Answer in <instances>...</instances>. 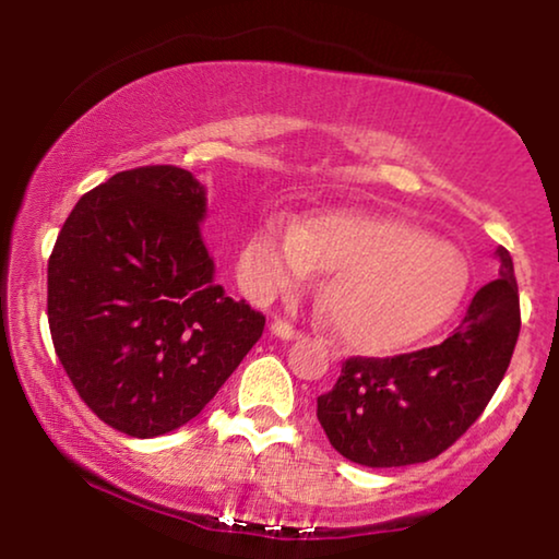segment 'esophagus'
<instances>
[{"label":"esophagus","instance_id":"esophagus-1","mask_svg":"<svg viewBox=\"0 0 559 559\" xmlns=\"http://www.w3.org/2000/svg\"><path fill=\"white\" fill-rule=\"evenodd\" d=\"M272 333L277 335V338H282V341H293V338H297V331L293 325L287 323V320H274L272 323Z\"/></svg>","mask_w":559,"mask_h":559}]
</instances>
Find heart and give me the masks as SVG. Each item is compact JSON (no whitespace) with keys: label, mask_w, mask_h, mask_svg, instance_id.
<instances>
[{"label":"heart","mask_w":559,"mask_h":559,"mask_svg":"<svg viewBox=\"0 0 559 559\" xmlns=\"http://www.w3.org/2000/svg\"><path fill=\"white\" fill-rule=\"evenodd\" d=\"M333 272L320 305L348 348L389 354L425 335L461 295L465 262L453 243L402 218L328 211L305 228L272 218L249 234L239 280L257 302H270Z\"/></svg>","instance_id":"b5f03b06"}]
</instances>
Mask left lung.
<instances>
[{
    "label": "left lung",
    "mask_w": 559,
    "mask_h": 559,
    "mask_svg": "<svg viewBox=\"0 0 559 559\" xmlns=\"http://www.w3.org/2000/svg\"><path fill=\"white\" fill-rule=\"evenodd\" d=\"M496 257L499 280L478 289L438 346L343 361L335 386L318 396L320 425L343 457L366 468L427 463L484 415L522 328L514 262L503 247Z\"/></svg>",
    "instance_id": "obj_1"
}]
</instances>
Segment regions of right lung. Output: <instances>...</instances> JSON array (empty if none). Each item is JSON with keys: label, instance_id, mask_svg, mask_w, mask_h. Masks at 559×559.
<instances>
[{"label": "right lung", "instance_id": "obj_1", "mask_svg": "<svg viewBox=\"0 0 559 559\" xmlns=\"http://www.w3.org/2000/svg\"><path fill=\"white\" fill-rule=\"evenodd\" d=\"M205 188L175 165L117 173L88 190L48 262V323L75 392L129 438L190 423L262 338L201 239Z\"/></svg>", "mask_w": 559, "mask_h": 559}]
</instances>
